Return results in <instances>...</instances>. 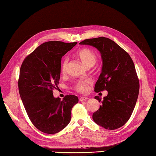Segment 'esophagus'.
Returning <instances> with one entry per match:
<instances>
[{"instance_id": "obj_1", "label": "esophagus", "mask_w": 156, "mask_h": 156, "mask_svg": "<svg viewBox=\"0 0 156 156\" xmlns=\"http://www.w3.org/2000/svg\"><path fill=\"white\" fill-rule=\"evenodd\" d=\"M88 99H89V98H87V97H82V98H80L79 100H80V101H82L84 100H87Z\"/></svg>"}]
</instances>
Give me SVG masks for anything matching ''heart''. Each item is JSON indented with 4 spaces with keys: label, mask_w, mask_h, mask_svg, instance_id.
<instances>
[{
    "label": "heart",
    "mask_w": 156,
    "mask_h": 156,
    "mask_svg": "<svg viewBox=\"0 0 156 156\" xmlns=\"http://www.w3.org/2000/svg\"><path fill=\"white\" fill-rule=\"evenodd\" d=\"M78 59L87 67H92L96 62L97 57L94 52L89 49H82L77 51L76 53ZM68 58L63 59L61 65V71L63 73H66L68 65ZM90 84L89 80H80L75 84V89L80 93H85L87 90V87Z\"/></svg>",
    "instance_id": "heart-1"
}]
</instances>
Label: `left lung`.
<instances>
[{
	"label": "left lung",
	"mask_w": 156,
	"mask_h": 156,
	"mask_svg": "<svg viewBox=\"0 0 156 156\" xmlns=\"http://www.w3.org/2000/svg\"><path fill=\"white\" fill-rule=\"evenodd\" d=\"M80 44L96 48L102 60L94 91L106 90L108 94L103 100L94 97L101 105L93 114L94 122L108 130L118 129L129 119L139 94V80L134 62L124 49L108 38L86 39Z\"/></svg>",
	"instance_id": "obj_1"
}]
</instances>
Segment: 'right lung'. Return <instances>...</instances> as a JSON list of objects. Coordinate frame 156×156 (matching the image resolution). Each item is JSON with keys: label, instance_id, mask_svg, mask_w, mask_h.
Masks as SVG:
<instances>
[{"label": "right lung", "instance_id": "obj_1", "mask_svg": "<svg viewBox=\"0 0 156 156\" xmlns=\"http://www.w3.org/2000/svg\"><path fill=\"white\" fill-rule=\"evenodd\" d=\"M77 42H45L33 51L20 67L19 90L32 123L44 133L53 134L71 122L73 107L78 102L76 96L67 95L61 100L55 98L53 89L59 83L62 57Z\"/></svg>", "mask_w": 156, "mask_h": 156}]
</instances>
